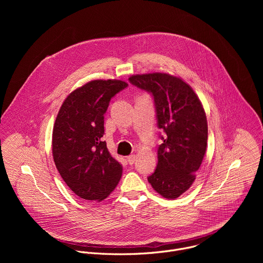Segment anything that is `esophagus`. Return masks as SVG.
Listing matches in <instances>:
<instances>
[{
    "instance_id": "obj_1",
    "label": "esophagus",
    "mask_w": 263,
    "mask_h": 263,
    "mask_svg": "<svg viewBox=\"0 0 263 263\" xmlns=\"http://www.w3.org/2000/svg\"><path fill=\"white\" fill-rule=\"evenodd\" d=\"M135 159H136V156L133 155V154L127 157V161L129 162V164H133L135 162Z\"/></svg>"
}]
</instances>
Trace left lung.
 Instances as JSON below:
<instances>
[{
    "label": "left lung",
    "mask_w": 263,
    "mask_h": 263,
    "mask_svg": "<svg viewBox=\"0 0 263 263\" xmlns=\"http://www.w3.org/2000/svg\"><path fill=\"white\" fill-rule=\"evenodd\" d=\"M129 81L153 96L157 125L165 133L157 151L156 170L147 181L163 198L176 199L193 185L206 153L204 108L193 88L172 74H133Z\"/></svg>",
    "instance_id": "obj_1"
}]
</instances>
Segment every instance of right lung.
Masks as SVG:
<instances>
[{
  "label": "right lung",
  "mask_w": 263,
  "mask_h": 263,
  "mask_svg": "<svg viewBox=\"0 0 263 263\" xmlns=\"http://www.w3.org/2000/svg\"><path fill=\"white\" fill-rule=\"evenodd\" d=\"M127 86L121 80L90 81L70 92L57 115L54 162L66 185L84 201H103L122 177L123 166L110 155L102 137L109 102Z\"/></svg>",
  "instance_id": "obj_1"
}]
</instances>
